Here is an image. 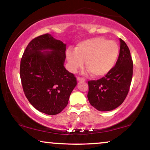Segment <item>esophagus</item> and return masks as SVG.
<instances>
[{
  "label": "esophagus",
  "mask_w": 150,
  "mask_h": 150,
  "mask_svg": "<svg viewBox=\"0 0 150 150\" xmlns=\"http://www.w3.org/2000/svg\"><path fill=\"white\" fill-rule=\"evenodd\" d=\"M77 81H82V82H84V81L85 80V79L83 78V77H77Z\"/></svg>",
  "instance_id": "1"
}]
</instances>
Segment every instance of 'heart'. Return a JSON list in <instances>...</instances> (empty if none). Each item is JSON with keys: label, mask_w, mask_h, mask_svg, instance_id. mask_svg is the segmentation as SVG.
<instances>
[{"label": "heart", "mask_w": 150, "mask_h": 150, "mask_svg": "<svg viewBox=\"0 0 150 150\" xmlns=\"http://www.w3.org/2000/svg\"><path fill=\"white\" fill-rule=\"evenodd\" d=\"M119 55V46L114 41L94 37L77 44L75 51L68 49L66 56L70 69L76 72L85 66L94 77H102L114 67Z\"/></svg>", "instance_id": "b5f03b06"}]
</instances>
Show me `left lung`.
<instances>
[{"instance_id": "1", "label": "left lung", "mask_w": 150, "mask_h": 150, "mask_svg": "<svg viewBox=\"0 0 150 150\" xmlns=\"http://www.w3.org/2000/svg\"><path fill=\"white\" fill-rule=\"evenodd\" d=\"M120 42V53L116 65L104 77L88 81L87 98L98 111H108L118 107L130 89L133 63L127 44L121 39Z\"/></svg>"}]
</instances>
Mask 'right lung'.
I'll return each mask as SVG.
<instances>
[{
  "label": "right lung",
  "mask_w": 150,
  "mask_h": 150,
  "mask_svg": "<svg viewBox=\"0 0 150 150\" xmlns=\"http://www.w3.org/2000/svg\"><path fill=\"white\" fill-rule=\"evenodd\" d=\"M66 44L49 34L29 43L20 61L24 93L30 104L48 115L61 113L77 85L75 75L65 68ZM42 50L51 52H42Z\"/></svg>",
  "instance_id": "add662e5"
}]
</instances>
